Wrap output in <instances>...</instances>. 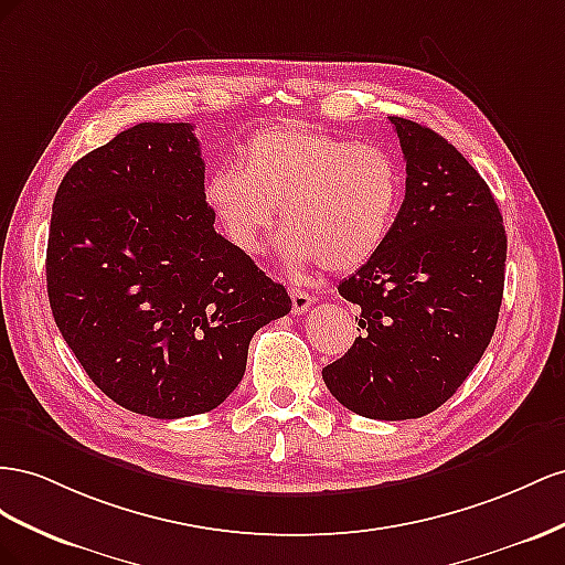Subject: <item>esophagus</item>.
Listing matches in <instances>:
<instances>
[{
  "label": "esophagus",
  "instance_id": "1",
  "mask_svg": "<svg viewBox=\"0 0 565 565\" xmlns=\"http://www.w3.org/2000/svg\"><path fill=\"white\" fill-rule=\"evenodd\" d=\"M288 291H291V300H294V312H296V315H305V312H308V310L312 308L315 298H312L310 294H305L302 288H296V286H291V288H288Z\"/></svg>",
  "mask_w": 565,
  "mask_h": 565
}]
</instances>
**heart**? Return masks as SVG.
Here are the masks:
<instances>
[{"mask_svg":"<svg viewBox=\"0 0 565 565\" xmlns=\"http://www.w3.org/2000/svg\"><path fill=\"white\" fill-rule=\"evenodd\" d=\"M405 182L379 147L305 125L255 132L244 166L222 163L205 177L203 201L230 244L257 255L277 222L288 263L358 269L381 250L397 220Z\"/></svg>","mask_w":565,"mask_h":565,"instance_id":"obj_1","label":"heart"}]
</instances>
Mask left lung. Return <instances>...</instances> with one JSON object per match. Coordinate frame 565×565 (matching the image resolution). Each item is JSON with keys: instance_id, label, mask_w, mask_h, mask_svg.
Listing matches in <instances>:
<instances>
[{"instance_id": "obj_1", "label": "left lung", "mask_w": 565, "mask_h": 565, "mask_svg": "<svg viewBox=\"0 0 565 565\" xmlns=\"http://www.w3.org/2000/svg\"><path fill=\"white\" fill-rule=\"evenodd\" d=\"M391 122L407 160L405 201L381 250L338 284L360 305L362 333L321 376L350 412L402 422L445 405L490 345L507 234L490 186L452 143Z\"/></svg>"}]
</instances>
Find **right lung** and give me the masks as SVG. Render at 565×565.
I'll return each mask as SVG.
<instances>
[{"label": "right lung", "mask_w": 565, "mask_h": 565, "mask_svg": "<svg viewBox=\"0 0 565 565\" xmlns=\"http://www.w3.org/2000/svg\"><path fill=\"white\" fill-rule=\"evenodd\" d=\"M189 122H139L83 156L52 207L46 294L96 388L153 418L211 412L286 288L215 232Z\"/></svg>", "instance_id": "right-lung-1"}]
</instances>
